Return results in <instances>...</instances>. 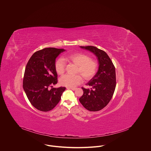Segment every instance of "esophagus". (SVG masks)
I'll list each match as a JSON object with an SVG mask.
<instances>
[{"mask_svg": "<svg viewBox=\"0 0 151 151\" xmlns=\"http://www.w3.org/2000/svg\"><path fill=\"white\" fill-rule=\"evenodd\" d=\"M67 89H71L73 91H76L77 89L76 88H73V87H67Z\"/></svg>", "mask_w": 151, "mask_h": 151, "instance_id": "34e87169", "label": "esophagus"}]
</instances>
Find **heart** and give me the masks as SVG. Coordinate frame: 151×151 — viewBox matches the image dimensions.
Listing matches in <instances>:
<instances>
[{
	"label": "heart",
	"mask_w": 151,
	"mask_h": 151,
	"mask_svg": "<svg viewBox=\"0 0 151 151\" xmlns=\"http://www.w3.org/2000/svg\"><path fill=\"white\" fill-rule=\"evenodd\" d=\"M65 60L71 62L77 65L76 73H80L76 75L66 74L60 79V83L63 86L74 87L80 84L83 78L86 80L91 79L96 74L98 63L86 54L83 53H76L66 56ZM65 63L63 58H59L55 62V69L57 73L62 75L65 71Z\"/></svg>",
	"instance_id": "obj_1"
}]
</instances>
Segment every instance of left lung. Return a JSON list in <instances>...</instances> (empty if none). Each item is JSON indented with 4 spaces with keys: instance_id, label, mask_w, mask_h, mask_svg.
Masks as SVG:
<instances>
[{
    "instance_id": "obj_1",
    "label": "left lung",
    "mask_w": 151,
    "mask_h": 151,
    "mask_svg": "<svg viewBox=\"0 0 151 151\" xmlns=\"http://www.w3.org/2000/svg\"><path fill=\"white\" fill-rule=\"evenodd\" d=\"M92 52L98 60V70L86 84L90 88L82 87L84 93L79 99L87 110L96 111L105 108L111 100L116 85L115 67L107 53L92 46H80Z\"/></svg>"
}]
</instances>
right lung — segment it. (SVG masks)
<instances>
[{"label":"right lung","instance_id":"obj_1","mask_svg":"<svg viewBox=\"0 0 151 151\" xmlns=\"http://www.w3.org/2000/svg\"><path fill=\"white\" fill-rule=\"evenodd\" d=\"M65 51L63 49L44 48L35 52L27 64L23 89L31 105L40 111H48L55 108L65 89V87L52 86L58 83L56 59Z\"/></svg>","mask_w":151,"mask_h":151}]
</instances>
